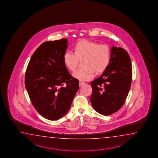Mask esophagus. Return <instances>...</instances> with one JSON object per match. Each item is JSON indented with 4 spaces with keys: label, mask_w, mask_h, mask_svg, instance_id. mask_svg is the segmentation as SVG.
<instances>
[{
    "label": "esophagus",
    "mask_w": 158,
    "mask_h": 158,
    "mask_svg": "<svg viewBox=\"0 0 158 158\" xmlns=\"http://www.w3.org/2000/svg\"><path fill=\"white\" fill-rule=\"evenodd\" d=\"M85 84V82H82V81H80V86H83Z\"/></svg>",
    "instance_id": "obj_1"
}]
</instances>
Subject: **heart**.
Instances as JSON below:
<instances>
[{
    "label": "heart",
    "instance_id": "obj_1",
    "mask_svg": "<svg viewBox=\"0 0 158 158\" xmlns=\"http://www.w3.org/2000/svg\"><path fill=\"white\" fill-rule=\"evenodd\" d=\"M73 50L74 53L65 52L63 60L65 66L72 72L76 70L79 60H83L82 65L84 67L73 74L74 77L80 80H90L95 73H102L109 65L111 50L107 44L82 40L74 44Z\"/></svg>",
    "mask_w": 158,
    "mask_h": 158
}]
</instances>
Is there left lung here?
Wrapping results in <instances>:
<instances>
[{"mask_svg":"<svg viewBox=\"0 0 158 158\" xmlns=\"http://www.w3.org/2000/svg\"><path fill=\"white\" fill-rule=\"evenodd\" d=\"M131 60L121 47L111 48L109 65L99 77L91 82V103L98 113L108 116L124 104L131 86Z\"/></svg>","mask_w":158,"mask_h":158,"instance_id":"obj_1","label":"left lung"}]
</instances>
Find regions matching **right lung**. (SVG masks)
Wrapping results in <instances>:
<instances>
[{
	"mask_svg": "<svg viewBox=\"0 0 158 158\" xmlns=\"http://www.w3.org/2000/svg\"><path fill=\"white\" fill-rule=\"evenodd\" d=\"M67 47L65 38L44 42L34 52L25 73L30 101L48 120H58L67 113L79 88V81L71 76L63 62Z\"/></svg>",
	"mask_w": 158,
	"mask_h": 158,
	"instance_id": "right-lung-1",
	"label": "right lung"
}]
</instances>
